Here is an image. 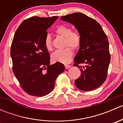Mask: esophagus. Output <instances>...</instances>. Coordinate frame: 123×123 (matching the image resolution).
Instances as JSON below:
<instances>
[{
	"label": "esophagus",
	"instance_id": "obj_1",
	"mask_svg": "<svg viewBox=\"0 0 123 123\" xmlns=\"http://www.w3.org/2000/svg\"><path fill=\"white\" fill-rule=\"evenodd\" d=\"M65 68H66V69H68L71 66V65H65Z\"/></svg>",
	"mask_w": 123,
	"mask_h": 123
}]
</instances>
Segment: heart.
Masks as SVG:
<instances>
[{
  "mask_svg": "<svg viewBox=\"0 0 123 123\" xmlns=\"http://www.w3.org/2000/svg\"><path fill=\"white\" fill-rule=\"evenodd\" d=\"M56 33L58 35L65 38V46H70L74 50L79 49L81 43V37L77 31H72L71 28L66 25H59L56 29ZM44 46L47 50H52L51 36L50 34L46 35L44 38ZM73 50L69 47L62 50H56L51 55L53 61L68 64L73 58Z\"/></svg>",
  "mask_w": 123,
  "mask_h": 123,
  "instance_id": "heart-1",
  "label": "heart"
}]
</instances>
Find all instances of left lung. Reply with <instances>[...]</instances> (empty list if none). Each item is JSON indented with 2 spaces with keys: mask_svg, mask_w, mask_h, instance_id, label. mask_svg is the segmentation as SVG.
Segmentation results:
<instances>
[{
  "mask_svg": "<svg viewBox=\"0 0 123 123\" xmlns=\"http://www.w3.org/2000/svg\"><path fill=\"white\" fill-rule=\"evenodd\" d=\"M74 25L81 37L80 49L74 58V66L80 68L81 75L75 80L78 89L90 91L100 86L107 77L110 62L109 42L100 25L82 13L61 17ZM86 65L81 68L79 64Z\"/></svg>",
  "mask_w": 123,
  "mask_h": 123,
  "instance_id": "obj_1",
  "label": "left lung"
}]
</instances>
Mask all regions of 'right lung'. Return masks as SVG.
I'll use <instances>...</instances> for the list:
<instances>
[{
	"label": "right lung",
	"instance_id": "obj_1",
	"mask_svg": "<svg viewBox=\"0 0 123 123\" xmlns=\"http://www.w3.org/2000/svg\"><path fill=\"white\" fill-rule=\"evenodd\" d=\"M58 18L31 17L21 24L14 34L11 48L12 70L23 90L31 96L50 93L56 78L65 70L61 62L49 64L50 55L44 46L47 29Z\"/></svg>",
	"mask_w": 123,
	"mask_h": 123
}]
</instances>
